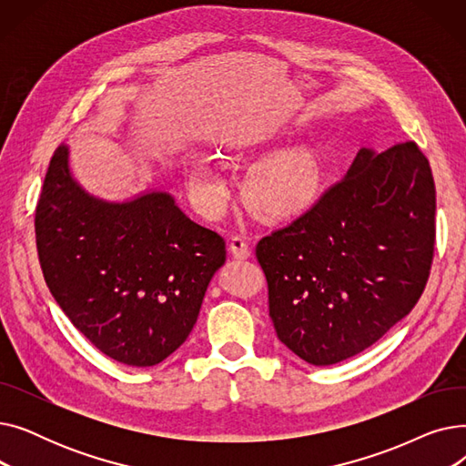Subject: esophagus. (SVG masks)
Masks as SVG:
<instances>
[{"mask_svg": "<svg viewBox=\"0 0 466 466\" xmlns=\"http://www.w3.org/2000/svg\"><path fill=\"white\" fill-rule=\"evenodd\" d=\"M230 253H232L234 258L243 260V258H249L251 257V248H249V243L243 239L241 236H234L230 239Z\"/></svg>", "mask_w": 466, "mask_h": 466, "instance_id": "34e87169", "label": "esophagus"}]
</instances>
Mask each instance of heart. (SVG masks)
<instances>
[{"instance_id": "obj_1", "label": "heart", "mask_w": 466, "mask_h": 466, "mask_svg": "<svg viewBox=\"0 0 466 466\" xmlns=\"http://www.w3.org/2000/svg\"><path fill=\"white\" fill-rule=\"evenodd\" d=\"M190 192L204 213H218L227 200V181L213 160L187 166ZM321 196V176L304 155H281L255 164L243 181V198L268 223H287L308 213Z\"/></svg>"}]
</instances>
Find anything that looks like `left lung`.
<instances>
[{"instance_id": "left-lung-1", "label": "left lung", "mask_w": 466, "mask_h": 466, "mask_svg": "<svg viewBox=\"0 0 466 466\" xmlns=\"http://www.w3.org/2000/svg\"><path fill=\"white\" fill-rule=\"evenodd\" d=\"M434 211L432 171L418 145L362 147L308 213L257 243L281 344L315 366L376 344L427 285Z\"/></svg>"}]
</instances>
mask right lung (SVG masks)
<instances>
[{"label":"right lung","instance_id":"add662e5","mask_svg":"<svg viewBox=\"0 0 466 466\" xmlns=\"http://www.w3.org/2000/svg\"><path fill=\"white\" fill-rule=\"evenodd\" d=\"M48 290L86 339L116 362L155 366L188 338L225 239L194 223L166 190L125 202L86 192L69 147L48 164L35 209Z\"/></svg>","mask_w":466,"mask_h":466}]
</instances>
